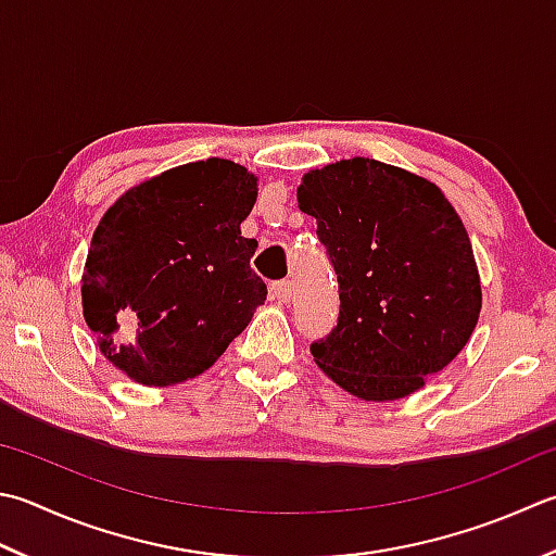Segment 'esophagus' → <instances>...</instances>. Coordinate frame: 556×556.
<instances>
[{
  "label": "esophagus",
  "mask_w": 556,
  "mask_h": 556,
  "mask_svg": "<svg viewBox=\"0 0 556 556\" xmlns=\"http://www.w3.org/2000/svg\"><path fill=\"white\" fill-rule=\"evenodd\" d=\"M291 281H275V285L269 287V296L271 301L277 303H289L291 301Z\"/></svg>",
  "instance_id": "34e87169"
}]
</instances>
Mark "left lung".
Segmentation results:
<instances>
[{
	"label": "left lung",
	"instance_id": "left-lung-1",
	"mask_svg": "<svg viewBox=\"0 0 556 556\" xmlns=\"http://www.w3.org/2000/svg\"><path fill=\"white\" fill-rule=\"evenodd\" d=\"M296 198L340 285L337 328L311 344L315 364L366 402L417 393L480 320V271L458 212L439 185L364 156L308 170Z\"/></svg>",
	"mask_w": 556,
	"mask_h": 556
}]
</instances>
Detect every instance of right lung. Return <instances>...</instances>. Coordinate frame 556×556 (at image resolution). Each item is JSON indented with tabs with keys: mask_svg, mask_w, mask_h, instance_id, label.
<instances>
[{
	"mask_svg": "<svg viewBox=\"0 0 556 556\" xmlns=\"http://www.w3.org/2000/svg\"><path fill=\"white\" fill-rule=\"evenodd\" d=\"M257 176L206 159L129 188L98 222L81 275L84 320L117 371L149 388L212 368L241 334L267 287L257 241L241 224Z\"/></svg>",
	"mask_w": 556,
	"mask_h": 556,
	"instance_id": "obj_1",
	"label": "right lung"
}]
</instances>
